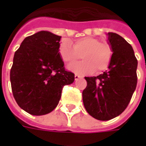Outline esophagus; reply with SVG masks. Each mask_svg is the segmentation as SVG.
Returning <instances> with one entry per match:
<instances>
[{"instance_id":"34e87169","label":"esophagus","mask_w":146,"mask_h":146,"mask_svg":"<svg viewBox=\"0 0 146 146\" xmlns=\"http://www.w3.org/2000/svg\"><path fill=\"white\" fill-rule=\"evenodd\" d=\"M74 77H75V80H77L79 79V78H80L81 76H80V75H78V74H75V76H74Z\"/></svg>"}]
</instances>
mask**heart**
Returning <instances> with one entry per match:
<instances>
[{"label":"heart","mask_w":146,"mask_h":146,"mask_svg":"<svg viewBox=\"0 0 146 146\" xmlns=\"http://www.w3.org/2000/svg\"><path fill=\"white\" fill-rule=\"evenodd\" d=\"M59 54L62 59L69 64L76 62L82 56L83 62L68 66V69L80 74L106 70L109 66L113 51L106 42L98 39L86 36L76 40L73 45L70 41H63L59 46Z\"/></svg>","instance_id":"heart-1"}]
</instances>
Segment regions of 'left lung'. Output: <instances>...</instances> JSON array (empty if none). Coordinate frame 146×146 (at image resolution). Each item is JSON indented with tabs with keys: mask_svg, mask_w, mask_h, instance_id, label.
Wrapping results in <instances>:
<instances>
[{
	"mask_svg": "<svg viewBox=\"0 0 146 146\" xmlns=\"http://www.w3.org/2000/svg\"><path fill=\"white\" fill-rule=\"evenodd\" d=\"M113 54L109 70L85 77L83 102L87 112L98 120H110L125 110L137 85L138 61L131 45L115 33H106Z\"/></svg>",
	"mask_w": 146,
	"mask_h": 146,
	"instance_id": "8db88e82",
	"label": "left lung"
}]
</instances>
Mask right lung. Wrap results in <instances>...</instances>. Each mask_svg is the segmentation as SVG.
<instances>
[{
  "instance_id": "obj_1",
  "label": "right lung",
  "mask_w": 146,
  "mask_h": 146,
  "mask_svg": "<svg viewBox=\"0 0 146 146\" xmlns=\"http://www.w3.org/2000/svg\"><path fill=\"white\" fill-rule=\"evenodd\" d=\"M62 36L42 30L24 39L15 51L10 72L12 93L19 106L34 116L51 113L62 88L74 81L59 54Z\"/></svg>"
}]
</instances>
